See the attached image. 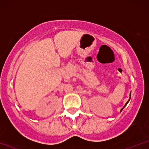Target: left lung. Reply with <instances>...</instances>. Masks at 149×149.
I'll return each mask as SVG.
<instances>
[{"label": "left lung", "instance_id": "8db88e82", "mask_svg": "<svg viewBox=\"0 0 149 149\" xmlns=\"http://www.w3.org/2000/svg\"><path fill=\"white\" fill-rule=\"evenodd\" d=\"M130 97H131V92H130V99H129V100H128V101H127V102H126V104H125L124 107H123V109H121V110H120V112H121V111H123V109H124V108L126 107V105H127V104H128V102H130Z\"/></svg>", "mask_w": 149, "mask_h": 149}]
</instances>
